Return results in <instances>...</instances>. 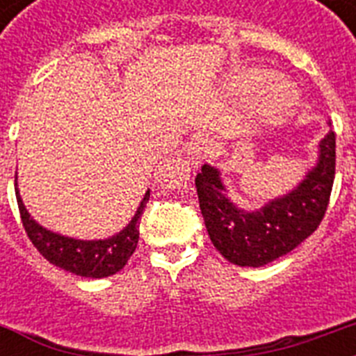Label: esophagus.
Listing matches in <instances>:
<instances>
[{"label": "esophagus", "mask_w": 356, "mask_h": 356, "mask_svg": "<svg viewBox=\"0 0 356 356\" xmlns=\"http://www.w3.org/2000/svg\"><path fill=\"white\" fill-rule=\"evenodd\" d=\"M211 140L207 136H195L192 142H190L188 149H186V159H188V164L192 168H197L203 162L209 153H211Z\"/></svg>", "instance_id": "obj_1"}]
</instances>
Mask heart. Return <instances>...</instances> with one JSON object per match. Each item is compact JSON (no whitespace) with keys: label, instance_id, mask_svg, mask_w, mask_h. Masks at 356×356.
Returning a JSON list of instances; mask_svg holds the SVG:
<instances>
[{"label":"heart","instance_id":"obj_1","mask_svg":"<svg viewBox=\"0 0 356 356\" xmlns=\"http://www.w3.org/2000/svg\"><path fill=\"white\" fill-rule=\"evenodd\" d=\"M273 74L266 68H243L238 70L231 77V88L234 94L242 97H251L259 94L266 84L270 83ZM298 103V90L292 83L284 79L273 81L266 87L264 94L259 102L260 116L268 122L284 118L290 114Z\"/></svg>","mask_w":356,"mask_h":356}]
</instances>
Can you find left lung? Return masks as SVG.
<instances>
[{
	"label": "left lung",
	"mask_w": 356,
	"mask_h": 356,
	"mask_svg": "<svg viewBox=\"0 0 356 356\" xmlns=\"http://www.w3.org/2000/svg\"><path fill=\"white\" fill-rule=\"evenodd\" d=\"M331 125V122H329ZM337 164V134L318 145V161L288 194L257 211H243L227 195L222 172L203 164L195 177L200 209L214 248L236 266L270 264L314 233L325 216Z\"/></svg>",
	"instance_id": "1"
}]
</instances>
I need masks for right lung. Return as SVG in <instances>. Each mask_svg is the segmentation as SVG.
<instances>
[{"instance_id":"right-lung-1","label":"right lung","mask_w":356,"mask_h":356,"mask_svg":"<svg viewBox=\"0 0 356 356\" xmlns=\"http://www.w3.org/2000/svg\"><path fill=\"white\" fill-rule=\"evenodd\" d=\"M14 190H16V201H18L25 233L33 245L40 251L42 257L70 273L90 277V279L111 277L127 264L138 243L140 216L144 214L145 203L149 200V190H147L131 222L120 233L102 240H79V238L53 233L31 218L29 211L25 209L24 201L19 197L18 175L14 177Z\"/></svg>"}]
</instances>
